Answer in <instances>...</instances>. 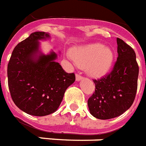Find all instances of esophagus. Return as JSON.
Instances as JSON below:
<instances>
[{"instance_id": "esophagus-1", "label": "esophagus", "mask_w": 146, "mask_h": 146, "mask_svg": "<svg viewBox=\"0 0 146 146\" xmlns=\"http://www.w3.org/2000/svg\"><path fill=\"white\" fill-rule=\"evenodd\" d=\"M84 79V77L82 76H80V74H76V80H77V81H80V80H83Z\"/></svg>"}]
</instances>
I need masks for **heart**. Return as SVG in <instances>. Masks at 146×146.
<instances>
[{
    "label": "heart",
    "instance_id": "obj_1",
    "mask_svg": "<svg viewBox=\"0 0 146 146\" xmlns=\"http://www.w3.org/2000/svg\"><path fill=\"white\" fill-rule=\"evenodd\" d=\"M70 59L80 66H85L91 76H102L110 70L114 62V53L103 43H90L78 46L70 51Z\"/></svg>",
    "mask_w": 146,
    "mask_h": 146
}]
</instances>
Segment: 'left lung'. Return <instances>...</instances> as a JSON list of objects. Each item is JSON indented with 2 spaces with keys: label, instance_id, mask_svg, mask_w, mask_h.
Returning a JSON list of instances; mask_svg holds the SVG:
<instances>
[{
  "label": "left lung",
  "instance_id": "8db88e82",
  "mask_svg": "<svg viewBox=\"0 0 146 146\" xmlns=\"http://www.w3.org/2000/svg\"><path fill=\"white\" fill-rule=\"evenodd\" d=\"M117 44L118 56L111 72L94 80L95 92L87 101L90 114L98 119L122 114L132 105L136 94L139 66L135 52L119 38Z\"/></svg>",
  "mask_w": 146,
  "mask_h": 146
}]
</instances>
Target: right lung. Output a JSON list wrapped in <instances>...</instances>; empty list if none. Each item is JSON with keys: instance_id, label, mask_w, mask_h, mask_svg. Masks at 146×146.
<instances>
[{"instance_id": "add662e5", "label": "right lung", "mask_w": 146, "mask_h": 146, "mask_svg": "<svg viewBox=\"0 0 146 146\" xmlns=\"http://www.w3.org/2000/svg\"><path fill=\"white\" fill-rule=\"evenodd\" d=\"M48 33L35 32L14 48L7 65V80L14 103L27 114L46 116L56 111L65 91L75 81V74L67 73L56 62L57 54L39 51V40Z\"/></svg>"}]
</instances>
